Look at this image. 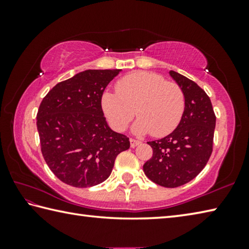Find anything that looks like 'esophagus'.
<instances>
[{"instance_id": "34e87169", "label": "esophagus", "mask_w": 249, "mask_h": 249, "mask_svg": "<svg viewBox=\"0 0 249 249\" xmlns=\"http://www.w3.org/2000/svg\"><path fill=\"white\" fill-rule=\"evenodd\" d=\"M129 142H130V147H132V148H134V147H136V146H138V145H141V144H142V142H141V141L134 140V138H130Z\"/></svg>"}]
</instances>
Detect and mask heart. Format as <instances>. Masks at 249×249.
<instances>
[{
    "label": "heart",
    "instance_id": "b5f03b06",
    "mask_svg": "<svg viewBox=\"0 0 249 249\" xmlns=\"http://www.w3.org/2000/svg\"><path fill=\"white\" fill-rule=\"evenodd\" d=\"M102 108L116 130H124L135 113L140 116L134 124L138 135L151 133L161 137L172 132L184 112V94L178 84L160 74L135 72L121 79L116 93L104 92Z\"/></svg>",
    "mask_w": 249,
    "mask_h": 249
}]
</instances>
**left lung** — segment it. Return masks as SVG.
Returning a JSON list of instances; mask_svg holds the SVG:
<instances>
[{
	"label": "left lung",
	"mask_w": 249,
	"mask_h": 249,
	"mask_svg": "<svg viewBox=\"0 0 249 249\" xmlns=\"http://www.w3.org/2000/svg\"><path fill=\"white\" fill-rule=\"evenodd\" d=\"M169 74L183 91L184 112L174 132L147 142L153 157L142 169L153 182L177 188L195 179L209 161L216 117L204 90L176 71L170 70Z\"/></svg>",
	"instance_id": "left-lung-1"
}]
</instances>
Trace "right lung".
Listing matches in <instances>:
<instances>
[{"mask_svg": "<svg viewBox=\"0 0 249 249\" xmlns=\"http://www.w3.org/2000/svg\"><path fill=\"white\" fill-rule=\"evenodd\" d=\"M121 71H82L56 84L41 101V154L62 182L75 188L103 182L117 155L129 148L128 137L109 128L101 105L105 88Z\"/></svg>", "mask_w": 249, "mask_h": 249, "instance_id": "obj_1", "label": "right lung"}]
</instances>
